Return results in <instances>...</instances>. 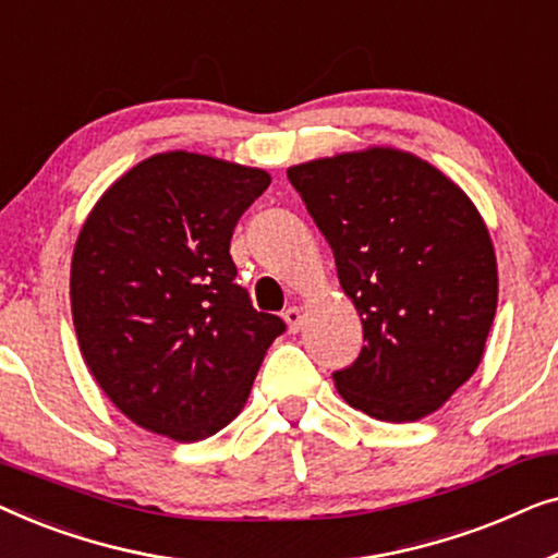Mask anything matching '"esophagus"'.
<instances>
[{"label":"esophagus","mask_w":558,"mask_h":558,"mask_svg":"<svg viewBox=\"0 0 558 558\" xmlns=\"http://www.w3.org/2000/svg\"><path fill=\"white\" fill-rule=\"evenodd\" d=\"M284 323L289 327V332H300L302 330V323H304V315L300 307H289L284 310Z\"/></svg>","instance_id":"esophagus-1"}]
</instances>
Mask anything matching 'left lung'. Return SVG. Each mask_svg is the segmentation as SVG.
I'll list each match as a JSON object with an SVG mask.
<instances>
[{"label": "left lung", "instance_id": "1", "mask_svg": "<svg viewBox=\"0 0 558 558\" xmlns=\"http://www.w3.org/2000/svg\"><path fill=\"white\" fill-rule=\"evenodd\" d=\"M330 243L365 345L332 373L378 422L429 416L477 371L498 307V264L475 203L445 172L393 147L287 170Z\"/></svg>", "mask_w": 558, "mask_h": 558}]
</instances>
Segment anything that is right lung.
I'll return each instance as SVG.
<instances>
[{"label": "right lung", "mask_w": 558, "mask_h": 558, "mask_svg": "<svg viewBox=\"0 0 558 558\" xmlns=\"http://www.w3.org/2000/svg\"><path fill=\"white\" fill-rule=\"evenodd\" d=\"M269 172L162 151L121 174L83 223L71 310L90 376L126 418L174 441L241 414L284 332L235 284L231 235Z\"/></svg>", "instance_id": "right-lung-1"}]
</instances>
